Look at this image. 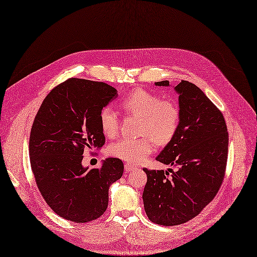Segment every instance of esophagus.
Masks as SVG:
<instances>
[{"label": "esophagus", "instance_id": "obj_1", "mask_svg": "<svg viewBox=\"0 0 257 257\" xmlns=\"http://www.w3.org/2000/svg\"><path fill=\"white\" fill-rule=\"evenodd\" d=\"M135 169H137L136 166H133L131 164H125V170H126V172H131L132 170H135Z\"/></svg>", "mask_w": 257, "mask_h": 257}]
</instances>
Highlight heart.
Instances as JSON below:
<instances>
[{"label": "heart", "mask_w": 257, "mask_h": 257, "mask_svg": "<svg viewBox=\"0 0 257 257\" xmlns=\"http://www.w3.org/2000/svg\"><path fill=\"white\" fill-rule=\"evenodd\" d=\"M127 114L140 117L139 131L145 137L137 140L120 139L109 147V153L128 163L138 164L146 160L153 151L151 138L160 145L174 137L180 125L181 111L171 99H161L145 89H137L119 103ZM99 126L107 138H114L118 131V117L110 106L99 111Z\"/></svg>", "instance_id": "b5f03b06"}]
</instances>
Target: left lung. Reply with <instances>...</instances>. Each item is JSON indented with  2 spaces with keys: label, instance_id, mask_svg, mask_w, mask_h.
Instances as JSON below:
<instances>
[{
  "label": "left lung",
  "instance_id": "left-lung-1",
  "mask_svg": "<svg viewBox=\"0 0 257 257\" xmlns=\"http://www.w3.org/2000/svg\"><path fill=\"white\" fill-rule=\"evenodd\" d=\"M155 85L169 86V81ZM174 90L180 125L156 161L177 170L168 177L164 170L143 169L147 174L145 211L151 221L163 226L184 224L202 212L219 190L228 159L227 126L217 107L188 81H182Z\"/></svg>",
  "mask_w": 257,
  "mask_h": 257
}]
</instances>
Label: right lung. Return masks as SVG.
Listing matches in <instances>:
<instances>
[{
    "label": "right lung",
    "instance_id": "add662e5",
    "mask_svg": "<svg viewBox=\"0 0 257 257\" xmlns=\"http://www.w3.org/2000/svg\"><path fill=\"white\" fill-rule=\"evenodd\" d=\"M116 97V89L103 82L69 79L52 89L33 120L31 169L45 202L65 219L88 222L102 216L109 187L124 172L114 158L98 169L82 165L85 148L105 144L99 111Z\"/></svg>",
    "mask_w": 257,
    "mask_h": 257
}]
</instances>
